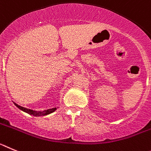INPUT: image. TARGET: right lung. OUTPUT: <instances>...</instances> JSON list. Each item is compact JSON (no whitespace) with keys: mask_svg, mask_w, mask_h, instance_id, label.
Segmentation results:
<instances>
[{"mask_svg":"<svg viewBox=\"0 0 151 151\" xmlns=\"http://www.w3.org/2000/svg\"><path fill=\"white\" fill-rule=\"evenodd\" d=\"M14 104H15V105H16V107H17V108H19L20 110L23 111H24V112L28 113V114L33 115V116H44V115L50 114H51V113L54 112V111H55V110H56V108H52V109H48V110H45V111H40V112H36V111H32V110H31V109H28V108H23V107L18 105V104H16V103H14Z\"/></svg>","mask_w":151,"mask_h":151,"instance_id":"right-lung-1","label":"right lung"}]
</instances>
